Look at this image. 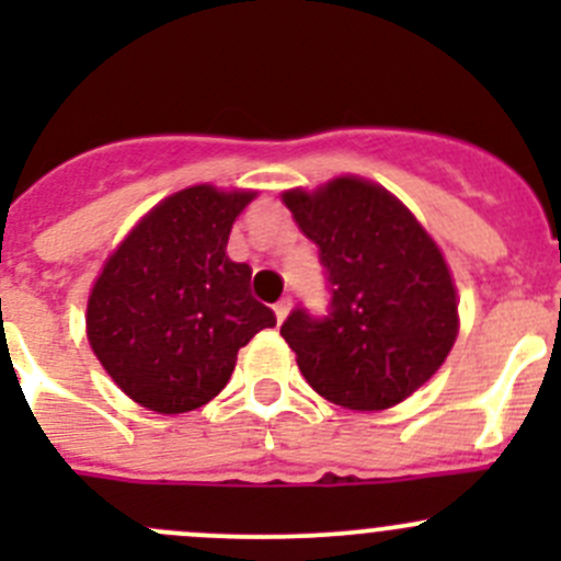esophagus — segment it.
I'll list each match as a JSON object with an SVG mask.
<instances>
[{
  "mask_svg": "<svg viewBox=\"0 0 561 561\" xmlns=\"http://www.w3.org/2000/svg\"><path fill=\"white\" fill-rule=\"evenodd\" d=\"M287 312H290V298H282V301L274 304V314H276V322H285Z\"/></svg>",
  "mask_w": 561,
  "mask_h": 561,
  "instance_id": "esophagus-1",
  "label": "esophagus"
}]
</instances>
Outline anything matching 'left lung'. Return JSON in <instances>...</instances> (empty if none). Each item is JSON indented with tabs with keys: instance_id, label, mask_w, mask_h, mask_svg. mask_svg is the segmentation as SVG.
<instances>
[{
	"instance_id": "8db88e82",
	"label": "left lung",
	"mask_w": 561,
	"mask_h": 561,
	"mask_svg": "<svg viewBox=\"0 0 561 561\" xmlns=\"http://www.w3.org/2000/svg\"><path fill=\"white\" fill-rule=\"evenodd\" d=\"M320 249L331 309H293L282 336L322 399L377 412L415 393L458 336L456 285L410 208L375 181L339 175L282 195Z\"/></svg>"
}]
</instances>
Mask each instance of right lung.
<instances>
[{
  "mask_svg": "<svg viewBox=\"0 0 561 561\" xmlns=\"http://www.w3.org/2000/svg\"><path fill=\"white\" fill-rule=\"evenodd\" d=\"M257 192L186 186L151 208L105 260L87 307L94 355L146 410L211 401L236 355L276 317L252 298V268L228 257L236 217Z\"/></svg>",
  "mask_w": 561,
  "mask_h": 561,
  "instance_id": "add662e5",
  "label": "right lung"
}]
</instances>
